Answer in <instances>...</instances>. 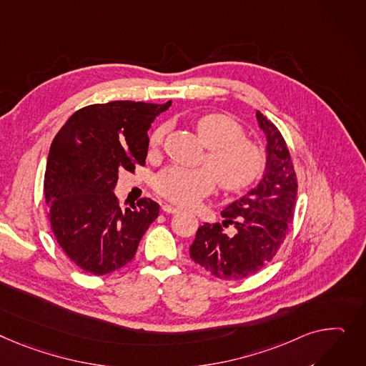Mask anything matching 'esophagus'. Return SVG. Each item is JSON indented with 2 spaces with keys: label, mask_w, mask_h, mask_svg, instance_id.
<instances>
[{
  "label": "esophagus",
  "mask_w": 366,
  "mask_h": 366,
  "mask_svg": "<svg viewBox=\"0 0 366 366\" xmlns=\"http://www.w3.org/2000/svg\"><path fill=\"white\" fill-rule=\"evenodd\" d=\"M163 207V212H166V213H178V212H181V209L179 207H175V206H172V204H163L162 206Z\"/></svg>",
  "instance_id": "34e87169"
}]
</instances>
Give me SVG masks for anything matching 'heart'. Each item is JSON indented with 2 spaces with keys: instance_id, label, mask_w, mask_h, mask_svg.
Here are the masks:
<instances>
[{
  "instance_id": "1",
  "label": "heart",
  "mask_w": 366,
  "mask_h": 366,
  "mask_svg": "<svg viewBox=\"0 0 366 366\" xmlns=\"http://www.w3.org/2000/svg\"><path fill=\"white\" fill-rule=\"evenodd\" d=\"M196 128L207 147L206 163L222 188L239 189L259 175L263 163L262 153L252 141L241 137V128L231 117L217 113L206 114L196 120ZM164 131L166 128L160 127L153 132L152 147L162 142ZM212 174L206 167H169L157 177L156 188L169 200L192 206L213 189Z\"/></svg>"
}]
</instances>
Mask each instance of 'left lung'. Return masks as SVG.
<instances>
[{
  "label": "left lung",
  "instance_id": "left-lung-1",
  "mask_svg": "<svg viewBox=\"0 0 366 366\" xmlns=\"http://www.w3.org/2000/svg\"><path fill=\"white\" fill-rule=\"evenodd\" d=\"M256 119L264 135V167L256 187L232 203L221 224H204L189 246V257L216 278L237 281L260 271L277 254L293 221L297 181L285 141L259 110ZM234 224L228 236L224 226Z\"/></svg>",
  "mask_w": 366,
  "mask_h": 366
}]
</instances>
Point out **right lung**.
Listing matches in <instances>:
<instances>
[{"instance_id": "obj_1", "label": "right lung", "mask_w": 366, "mask_h": 366, "mask_svg": "<svg viewBox=\"0 0 366 366\" xmlns=\"http://www.w3.org/2000/svg\"><path fill=\"white\" fill-rule=\"evenodd\" d=\"M170 106H86L54 137L44 178L48 217L63 252L85 272L106 275L131 262L159 216V204L150 199L120 209L113 189L119 172L145 164L149 129Z\"/></svg>"}]
</instances>
